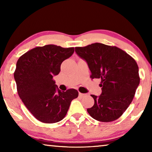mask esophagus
Wrapping results in <instances>:
<instances>
[{"label":"esophagus","mask_w":152,"mask_h":152,"mask_svg":"<svg viewBox=\"0 0 152 152\" xmlns=\"http://www.w3.org/2000/svg\"><path fill=\"white\" fill-rule=\"evenodd\" d=\"M79 96L80 97H84L86 96V94H83V93H80V92H79Z\"/></svg>","instance_id":"1"}]
</instances>
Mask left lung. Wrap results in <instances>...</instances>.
<instances>
[{
  "label": "left lung",
  "mask_w": 152,
  "mask_h": 152,
  "mask_svg": "<svg viewBox=\"0 0 152 152\" xmlns=\"http://www.w3.org/2000/svg\"><path fill=\"white\" fill-rule=\"evenodd\" d=\"M76 54L86 61L92 78H101L102 93L91 95L93 106L89 115L101 122H110L121 116L132 102L140 84L139 68L135 60L115 46L95 43L75 48Z\"/></svg>",
  "instance_id": "left-lung-1"
}]
</instances>
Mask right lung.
Masks as SVG:
<instances>
[{"instance_id":"add662e5","label":"right lung","mask_w":152,"mask_h":152,"mask_svg":"<svg viewBox=\"0 0 152 152\" xmlns=\"http://www.w3.org/2000/svg\"><path fill=\"white\" fill-rule=\"evenodd\" d=\"M74 51V48L46 45L28 51L17 61L14 78L18 94L27 109L41 122L60 121L72 101L78 96L75 89L61 91L53 80L60 73L63 61Z\"/></svg>"}]
</instances>
